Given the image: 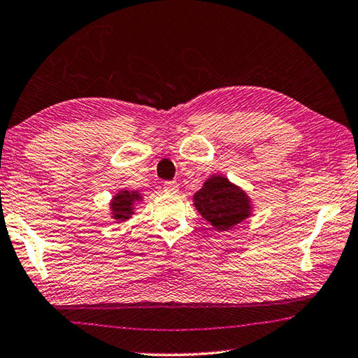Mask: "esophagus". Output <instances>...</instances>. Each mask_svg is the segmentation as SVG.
<instances>
[{"label": "esophagus", "instance_id": "esophagus-1", "mask_svg": "<svg viewBox=\"0 0 358 358\" xmlns=\"http://www.w3.org/2000/svg\"><path fill=\"white\" fill-rule=\"evenodd\" d=\"M164 189H165V193L174 194V193H178V189H179V184H178V182H174V180L165 182V184H164Z\"/></svg>", "mask_w": 358, "mask_h": 358}]
</instances>
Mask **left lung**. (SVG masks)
<instances>
[{
  "mask_svg": "<svg viewBox=\"0 0 358 358\" xmlns=\"http://www.w3.org/2000/svg\"><path fill=\"white\" fill-rule=\"evenodd\" d=\"M193 206L215 230L225 231L253 215V202L239 185L222 174L208 176L193 196Z\"/></svg>",
  "mask_w": 358,
  "mask_h": 358,
  "instance_id": "left-lung-1",
  "label": "left lung"
}]
</instances>
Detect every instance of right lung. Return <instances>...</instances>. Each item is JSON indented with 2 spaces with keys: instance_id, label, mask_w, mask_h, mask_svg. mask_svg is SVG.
I'll use <instances>...</instances> for the list:
<instances>
[{
  "instance_id": "1",
  "label": "right lung",
  "mask_w": 358,
  "mask_h": 358,
  "mask_svg": "<svg viewBox=\"0 0 358 358\" xmlns=\"http://www.w3.org/2000/svg\"><path fill=\"white\" fill-rule=\"evenodd\" d=\"M141 201H143L141 192L122 188L119 193L113 196L111 202H109V215H111V220H114V222L129 221L134 215L136 203Z\"/></svg>"
}]
</instances>
